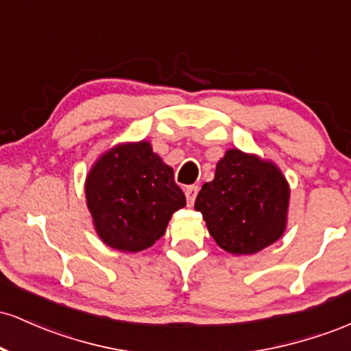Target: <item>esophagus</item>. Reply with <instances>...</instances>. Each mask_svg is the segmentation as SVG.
I'll return each instance as SVG.
<instances>
[{
  "instance_id": "1",
  "label": "esophagus",
  "mask_w": 351,
  "mask_h": 351,
  "mask_svg": "<svg viewBox=\"0 0 351 351\" xmlns=\"http://www.w3.org/2000/svg\"><path fill=\"white\" fill-rule=\"evenodd\" d=\"M198 186H195V184H193V186H186L184 188V195H186V199H188V204H193L195 203V199H196V195H198Z\"/></svg>"
}]
</instances>
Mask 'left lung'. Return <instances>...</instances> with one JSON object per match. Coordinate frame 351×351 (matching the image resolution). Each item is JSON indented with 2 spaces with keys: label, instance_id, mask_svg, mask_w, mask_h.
Here are the masks:
<instances>
[{
  "label": "left lung",
  "instance_id": "8db88e82",
  "mask_svg": "<svg viewBox=\"0 0 351 351\" xmlns=\"http://www.w3.org/2000/svg\"><path fill=\"white\" fill-rule=\"evenodd\" d=\"M289 198L291 188L276 165L232 148L217 162L215 180L203 184L195 209L221 249L247 256L284 234Z\"/></svg>",
  "mask_w": 351,
  "mask_h": 351
}]
</instances>
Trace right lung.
Returning <instances> with one entry per match:
<instances>
[{
  "instance_id": "add662e5",
  "label": "right lung",
  "mask_w": 351,
  "mask_h": 351,
  "mask_svg": "<svg viewBox=\"0 0 351 351\" xmlns=\"http://www.w3.org/2000/svg\"><path fill=\"white\" fill-rule=\"evenodd\" d=\"M86 199L100 239L123 252L155 244L173 213L186 206L173 168L145 140L100 156L87 175Z\"/></svg>"
}]
</instances>
